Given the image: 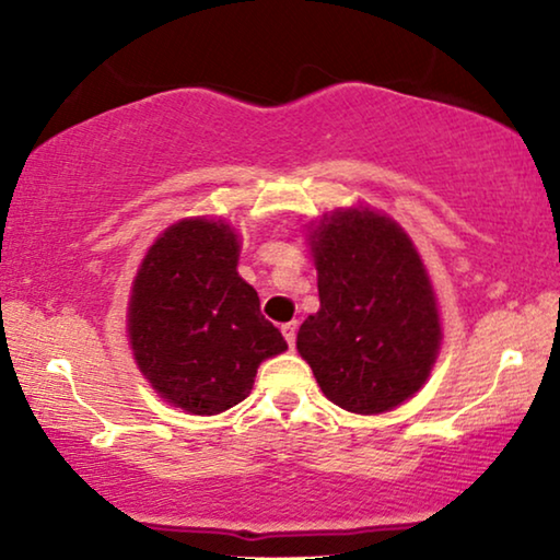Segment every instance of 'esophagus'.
Here are the masks:
<instances>
[{
    "mask_svg": "<svg viewBox=\"0 0 560 560\" xmlns=\"http://www.w3.org/2000/svg\"><path fill=\"white\" fill-rule=\"evenodd\" d=\"M295 334H298V324H295V320H290V324L282 326V336H285V341H288L290 349L295 347Z\"/></svg>",
    "mask_w": 560,
    "mask_h": 560,
    "instance_id": "34e87169",
    "label": "esophagus"
}]
</instances>
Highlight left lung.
Instances as JSON below:
<instances>
[{
    "label": "left lung",
    "instance_id": "obj_1",
    "mask_svg": "<svg viewBox=\"0 0 560 560\" xmlns=\"http://www.w3.org/2000/svg\"><path fill=\"white\" fill-rule=\"evenodd\" d=\"M320 308L298 351L328 400L359 416L423 387L441 347L433 285L410 236L385 213L334 211L311 232Z\"/></svg>",
    "mask_w": 560,
    "mask_h": 560
}]
</instances>
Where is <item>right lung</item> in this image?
Wrapping results in <instances>:
<instances>
[{
	"label": "right lung",
	"instance_id": "right-lung-1",
	"mask_svg": "<svg viewBox=\"0 0 560 560\" xmlns=\"http://www.w3.org/2000/svg\"><path fill=\"white\" fill-rule=\"evenodd\" d=\"M240 240L213 219H183L158 236L129 298V343L160 397L194 416L234 408L257 366L288 349L236 272Z\"/></svg>",
	"mask_w": 560,
	"mask_h": 560
}]
</instances>
